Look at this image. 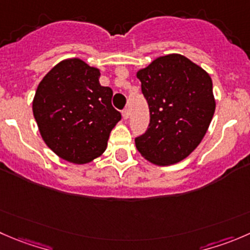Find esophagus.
Masks as SVG:
<instances>
[{
  "mask_svg": "<svg viewBox=\"0 0 250 250\" xmlns=\"http://www.w3.org/2000/svg\"><path fill=\"white\" fill-rule=\"evenodd\" d=\"M122 117L123 120H128V118H129V110H128V108H125V110L122 111Z\"/></svg>",
  "mask_w": 250,
  "mask_h": 250,
  "instance_id": "obj_1",
  "label": "esophagus"
}]
</instances>
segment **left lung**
Here are the masks:
<instances>
[{
	"label": "left lung",
	"mask_w": 250,
	"mask_h": 250,
	"mask_svg": "<svg viewBox=\"0 0 250 250\" xmlns=\"http://www.w3.org/2000/svg\"><path fill=\"white\" fill-rule=\"evenodd\" d=\"M150 110L146 132L135 138L144 159L169 166L189 156L211 123L216 101L205 69L179 53L152 61L137 72Z\"/></svg>",
	"instance_id": "1"
}]
</instances>
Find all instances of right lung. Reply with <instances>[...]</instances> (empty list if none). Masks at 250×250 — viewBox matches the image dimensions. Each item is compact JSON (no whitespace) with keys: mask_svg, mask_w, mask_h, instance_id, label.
I'll list each match as a JSON object with an SVG mask.
<instances>
[{"mask_svg":"<svg viewBox=\"0 0 250 250\" xmlns=\"http://www.w3.org/2000/svg\"><path fill=\"white\" fill-rule=\"evenodd\" d=\"M100 69L78 57L56 64L39 83L33 113L45 144L61 159L84 165L100 157L121 113Z\"/></svg>","mask_w":250,"mask_h":250,"instance_id":"obj_1","label":"right lung"}]
</instances>
